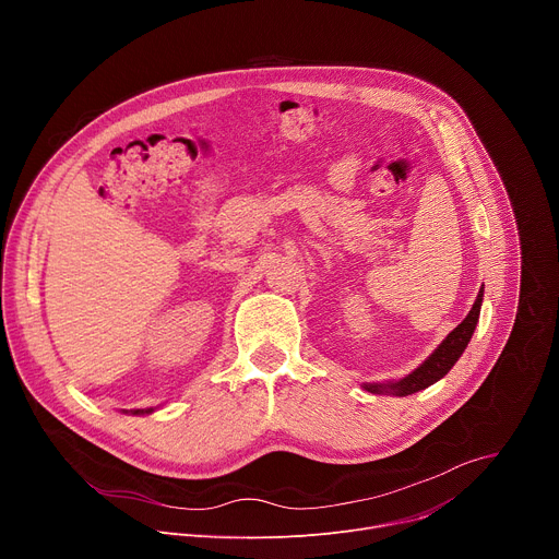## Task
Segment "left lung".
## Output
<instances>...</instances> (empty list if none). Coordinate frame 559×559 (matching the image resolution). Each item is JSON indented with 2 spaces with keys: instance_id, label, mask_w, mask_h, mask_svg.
<instances>
[{
  "instance_id": "1",
  "label": "left lung",
  "mask_w": 559,
  "mask_h": 559,
  "mask_svg": "<svg viewBox=\"0 0 559 559\" xmlns=\"http://www.w3.org/2000/svg\"><path fill=\"white\" fill-rule=\"evenodd\" d=\"M483 296H485V287L480 289V294H477L471 311L466 313L464 321L438 345V349L418 367L414 369L409 376L395 380V382H384V384H378V382H369L365 384L367 391L371 393H393V395H412L420 389H427L429 384L438 382L440 378H444L451 367L457 362V358L462 356V352L466 349L473 332H475V325H477V318H480V307H483Z\"/></svg>"
}]
</instances>
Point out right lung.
I'll return each instance as SVG.
<instances>
[{
	"instance_id": "right-lung-1",
	"label": "right lung",
	"mask_w": 559,
	"mask_h": 559,
	"mask_svg": "<svg viewBox=\"0 0 559 559\" xmlns=\"http://www.w3.org/2000/svg\"><path fill=\"white\" fill-rule=\"evenodd\" d=\"M132 414H152V409H145V412H143V409H136V412H132Z\"/></svg>"
}]
</instances>
